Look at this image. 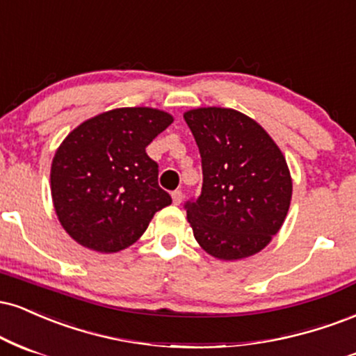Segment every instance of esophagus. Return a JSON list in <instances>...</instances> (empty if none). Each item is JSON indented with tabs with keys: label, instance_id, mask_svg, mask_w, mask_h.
<instances>
[{
	"label": "esophagus",
	"instance_id": "1",
	"mask_svg": "<svg viewBox=\"0 0 356 356\" xmlns=\"http://www.w3.org/2000/svg\"><path fill=\"white\" fill-rule=\"evenodd\" d=\"M171 198H173L175 204H179L183 202V191L181 190H175L173 193H171Z\"/></svg>",
	"mask_w": 356,
	"mask_h": 356
}]
</instances>
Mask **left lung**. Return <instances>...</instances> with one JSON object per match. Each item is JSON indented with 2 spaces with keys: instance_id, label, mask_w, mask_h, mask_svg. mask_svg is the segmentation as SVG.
Here are the masks:
<instances>
[{
  "instance_id": "8db88e82",
  "label": "left lung",
  "mask_w": 356,
  "mask_h": 356,
  "mask_svg": "<svg viewBox=\"0 0 356 356\" xmlns=\"http://www.w3.org/2000/svg\"><path fill=\"white\" fill-rule=\"evenodd\" d=\"M202 156L203 185L185 203L200 246L220 260L265 248L282 228L291 202L286 160L257 121L229 108L185 113Z\"/></svg>"
}]
</instances>
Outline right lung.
<instances>
[{
	"label": "right lung",
	"instance_id": "1",
	"mask_svg": "<svg viewBox=\"0 0 356 356\" xmlns=\"http://www.w3.org/2000/svg\"><path fill=\"white\" fill-rule=\"evenodd\" d=\"M173 123L153 108H118L74 128L51 165V196L66 233L86 248L115 253L171 204L146 146Z\"/></svg>",
	"mask_w": 356,
	"mask_h": 356
}]
</instances>
